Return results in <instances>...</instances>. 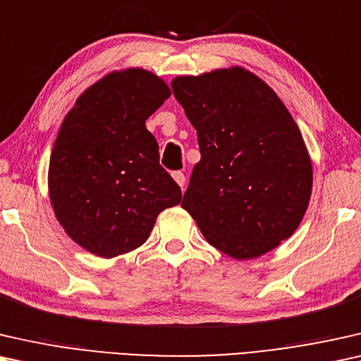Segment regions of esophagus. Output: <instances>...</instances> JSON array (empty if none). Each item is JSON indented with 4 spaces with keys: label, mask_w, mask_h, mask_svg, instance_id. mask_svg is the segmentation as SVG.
Instances as JSON below:
<instances>
[{
    "label": "esophagus",
    "mask_w": 361,
    "mask_h": 361,
    "mask_svg": "<svg viewBox=\"0 0 361 361\" xmlns=\"http://www.w3.org/2000/svg\"><path fill=\"white\" fill-rule=\"evenodd\" d=\"M171 176H173V180L178 183V185L183 188L185 186V183H186V176H185V173H181V171H173V173H171Z\"/></svg>",
    "instance_id": "obj_1"
}]
</instances>
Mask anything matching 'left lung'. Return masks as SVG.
<instances>
[{"mask_svg":"<svg viewBox=\"0 0 361 361\" xmlns=\"http://www.w3.org/2000/svg\"><path fill=\"white\" fill-rule=\"evenodd\" d=\"M171 88L201 152L181 207L226 255H265L293 235L311 200V157L298 124L242 67L176 77Z\"/></svg>","mask_w":361,"mask_h":361,"instance_id":"8db88e82","label":"left lung"}]
</instances>
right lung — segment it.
<instances>
[{
	"instance_id": "right-lung-1",
	"label": "right lung",
	"mask_w": 361,
	"mask_h": 361,
	"mask_svg": "<svg viewBox=\"0 0 361 361\" xmlns=\"http://www.w3.org/2000/svg\"><path fill=\"white\" fill-rule=\"evenodd\" d=\"M169 85L144 68L111 72L65 116L49 164V196L67 235L93 255L140 247L181 190L159 161L145 121L169 99Z\"/></svg>"
}]
</instances>
